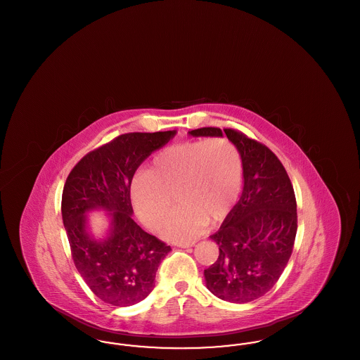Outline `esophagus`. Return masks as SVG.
<instances>
[{"mask_svg":"<svg viewBox=\"0 0 360 360\" xmlns=\"http://www.w3.org/2000/svg\"><path fill=\"white\" fill-rule=\"evenodd\" d=\"M176 247H181V248H188V247H193L194 245V241H188V243H178L175 244Z\"/></svg>","mask_w":360,"mask_h":360,"instance_id":"1","label":"esophagus"}]
</instances>
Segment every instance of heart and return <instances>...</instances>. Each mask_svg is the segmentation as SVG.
Segmentation results:
<instances>
[{
    "label": "heart",
    "mask_w": 360,
    "mask_h": 360,
    "mask_svg": "<svg viewBox=\"0 0 360 360\" xmlns=\"http://www.w3.org/2000/svg\"><path fill=\"white\" fill-rule=\"evenodd\" d=\"M243 165L236 147L225 139L185 141L155 155L148 172L137 174L131 197L139 217L172 241H190L206 221L219 223L239 198Z\"/></svg>",
    "instance_id": "1"
}]
</instances>
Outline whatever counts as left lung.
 I'll use <instances>...</instances> for the list:
<instances>
[{
    "instance_id": "left-lung-1",
    "label": "left lung",
    "mask_w": 360,
    "mask_h": 360,
    "mask_svg": "<svg viewBox=\"0 0 360 360\" xmlns=\"http://www.w3.org/2000/svg\"><path fill=\"white\" fill-rule=\"evenodd\" d=\"M224 134L241 158L243 191L210 236L220 255L204 275L212 294L245 304L273 289L283 273L297 233V202L290 178L271 150L235 129ZM188 135L223 137V131L207 127Z\"/></svg>"
}]
</instances>
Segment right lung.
Wrapping results in <instances>:
<instances>
[{
  "label": "right lung",
  "instance_id": "obj_1",
  "mask_svg": "<svg viewBox=\"0 0 360 360\" xmlns=\"http://www.w3.org/2000/svg\"><path fill=\"white\" fill-rule=\"evenodd\" d=\"M175 135H120L85 155L66 179L62 219L74 264L90 290L113 307L135 305L154 290L156 270L172 251L134 221L131 184L139 166ZM94 210L110 221L103 237L89 231L86 217Z\"/></svg>",
  "mask_w": 360,
  "mask_h": 360
}]
</instances>
